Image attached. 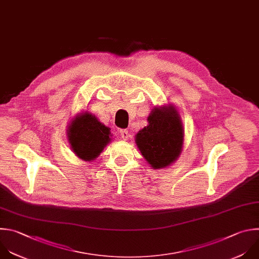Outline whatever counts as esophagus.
Returning a JSON list of instances; mask_svg holds the SVG:
<instances>
[{
	"label": "esophagus",
	"mask_w": 259,
	"mask_h": 259,
	"mask_svg": "<svg viewBox=\"0 0 259 259\" xmlns=\"http://www.w3.org/2000/svg\"><path fill=\"white\" fill-rule=\"evenodd\" d=\"M120 135H121V137H122L123 140H127V139L129 138V132H128V130H126V129L120 130Z\"/></svg>",
	"instance_id": "esophagus-1"
}]
</instances>
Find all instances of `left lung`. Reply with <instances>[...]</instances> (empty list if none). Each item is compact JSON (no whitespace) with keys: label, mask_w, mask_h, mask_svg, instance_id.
Returning <instances> with one entry per match:
<instances>
[{"label":"left lung","mask_w":259,"mask_h":259,"mask_svg":"<svg viewBox=\"0 0 259 259\" xmlns=\"http://www.w3.org/2000/svg\"><path fill=\"white\" fill-rule=\"evenodd\" d=\"M147 122L148 125L135 135V143L152 168H165L180 157L183 150L181 116L174 105L168 104L154 107Z\"/></svg>","instance_id":"left-lung-1"}]
</instances>
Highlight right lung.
<instances>
[{
	"instance_id": "obj_1",
	"label": "right lung",
	"mask_w": 259,
	"mask_h": 259,
	"mask_svg": "<svg viewBox=\"0 0 259 259\" xmlns=\"http://www.w3.org/2000/svg\"><path fill=\"white\" fill-rule=\"evenodd\" d=\"M110 130L95 115L85 111L69 122L67 138L76 156L85 161H92L111 142Z\"/></svg>"
}]
</instances>
